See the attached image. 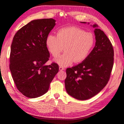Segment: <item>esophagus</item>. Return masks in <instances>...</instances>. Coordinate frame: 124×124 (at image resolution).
Segmentation results:
<instances>
[{"mask_svg":"<svg viewBox=\"0 0 124 124\" xmlns=\"http://www.w3.org/2000/svg\"><path fill=\"white\" fill-rule=\"evenodd\" d=\"M59 70H60V71H63L64 70V68L62 67V66H60V67H59Z\"/></svg>","mask_w":124,"mask_h":124,"instance_id":"esophagus-1","label":"esophagus"}]
</instances>
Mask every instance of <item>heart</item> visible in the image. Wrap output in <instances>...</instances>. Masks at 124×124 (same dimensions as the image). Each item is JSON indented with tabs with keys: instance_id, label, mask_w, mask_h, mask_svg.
Listing matches in <instances>:
<instances>
[{
	"instance_id": "heart-1",
	"label": "heart",
	"mask_w": 124,
	"mask_h": 124,
	"mask_svg": "<svg viewBox=\"0 0 124 124\" xmlns=\"http://www.w3.org/2000/svg\"><path fill=\"white\" fill-rule=\"evenodd\" d=\"M95 42L92 33L75 27L60 29L57 36L50 34L46 38V45L54 57L62 52L64 47L65 52L55 60L57 63L64 67L70 65L73 61L78 63L85 60Z\"/></svg>"
}]
</instances>
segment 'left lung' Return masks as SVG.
<instances>
[{"instance_id":"obj_1","label":"left lung","mask_w":124,"mask_h":124,"mask_svg":"<svg viewBox=\"0 0 124 124\" xmlns=\"http://www.w3.org/2000/svg\"><path fill=\"white\" fill-rule=\"evenodd\" d=\"M92 27L96 28L95 47L81 63L66 70V91L79 100L89 99L99 93L108 84L113 67L114 53L110 40L97 28V25Z\"/></svg>"}]
</instances>
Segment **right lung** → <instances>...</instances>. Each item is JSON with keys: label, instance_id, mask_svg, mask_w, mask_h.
Segmentation results:
<instances>
[{"label": "right lung", "instance_id": "right-lung-1", "mask_svg": "<svg viewBox=\"0 0 124 124\" xmlns=\"http://www.w3.org/2000/svg\"><path fill=\"white\" fill-rule=\"evenodd\" d=\"M55 25L52 18L33 20L13 37L9 68L17 89L27 97L36 98L46 93L58 72L56 63L46 65L49 57L46 38Z\"/></svg>", "mask_w": 124, "mask_h": 124}]
</instances>
